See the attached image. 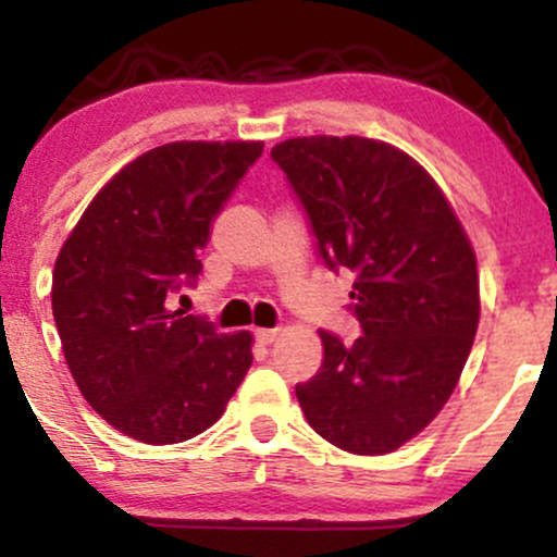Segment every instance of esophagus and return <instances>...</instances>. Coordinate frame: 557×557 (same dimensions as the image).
<instances>
[{
  "label": "esophagus",
  "mask_w": 557,
  "mask_h": 557,
  "mask_svg": "<svg viewBox=\"0 0 557 557\" xmlns=\"http://www.w3.org/2000/svg\"><path fill=\"white\" fill-rule=\"evenodd\" d=\"M277 335H280L277 327H272V330H257V341H259L261 345L274 343V341H277Z\"/></svg>",
  "instance_id": "34e87169"
}]
</instances>
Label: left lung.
<instances>
[{"mask_svg": "<svg viewBox=\"0 0 557 557\" xmlns=\"http://www.w3.org/2000/svg\"><path fill=\"white\" fill-rule=\"evenodd\" d=\"M309 214L319 257L354 272V343L319 330L324 361L296 385L311 430L385 456L424 430L458 385L479 324L476 257L417 159L361 136L287 138L272 149Z\"/></svg>", "mask_w": 557, "mask_h": 557, "instance_id": "8db88e82", "label": "left lung"}]
</instances>
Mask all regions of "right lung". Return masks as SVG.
Instances as JSON below:
<instances>
[{
  "instance_id": "right-lung-1",
  "label": "right lung",
  "mask_w": 557,
  "mask_h": 557,
  "mask_svg": "<svg viewBox=\"0 0 557 557\" xmlns=\"http://www.w3.org/2000/svg\"><path fill=\"white\" fill-rule=\"evenodd\" d=\"M261 149V140L157 146L94 196L60 248L52 311L70 374L127 437H196L251 367V332L222 335L164 300L198 277L214 216Z\"/></svg>"
}]
</instances>
